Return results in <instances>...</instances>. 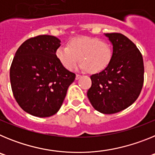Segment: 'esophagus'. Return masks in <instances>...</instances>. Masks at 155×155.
Instances as JSON below:
<instances>
[{"mask_svg": "<svg viewBox=\"0 0 155 155\" xmlns=\"http://www.w3.org/2000/svg\"><path fill=\"white\" fill-rule=\"evenodd\" d=\"M81 77V75H80V74H76V80H78V79L80 78Z\"/></svg>", "mask_w": 155, "mask_h": 155, "instance_id": "34e87169", "label": "esophagus"}]
</instances>
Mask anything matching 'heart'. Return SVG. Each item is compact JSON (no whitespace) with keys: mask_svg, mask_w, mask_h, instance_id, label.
<instances>
[{"mask_svg":"<svg viewBox=\"0 0 155 155\" xmlns=\"http://www.w3.org/2000/svg\"><path fill=\"white\" fill-rule=\"evenodd\" d=\"M113 50L110 45L98 38L77 36L68 42V46H60L56 50V57L66 69L73 68L79 61L78 68L91 73L105 69L110 62Z\"/></svg>","mask_w":155,"mask_h":155,"instance_id":"1","label":"heart"}]
</instances>
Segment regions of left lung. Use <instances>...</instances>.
I'll return each mask as SVG.
<instances>
[{
    "label": "left lung",
    "instance_id": "obj_1",
    "mask_svg": "<svg viewBox=\"0 0 155 155\" xmlns=\"http://www.w3.org/2000/svg\"><path fill=\"white\" fill-rule=\"evenodd\" d=\"M113 44L109 65L91 76L87 98L95 110L113 114L132 105L143 84V61L136 45L121 33H106Z\"/></svg>",
    "mask_w": 155,
    "mask_h": 155
}]
</instances>
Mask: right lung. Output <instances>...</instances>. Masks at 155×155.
<instances>
[{
    "label": "right lung",
    "instance_id": "obj_1",
    "mask_svg": "<svg viewBox=\"0 0 155 155\" xmlns=\"http://www.w3.org/2000/svg\"><path fill=\"white\" fill-rule=\"evenodd\" d=\"M61 40L42 35L25 41L16 51L10 68L12 92L26 113L49 117L61 109L75 74L68 71L56 57Z\"/></svg>",
    "mask_w": 155,
    "mask_h": 155
}]
</instances>
